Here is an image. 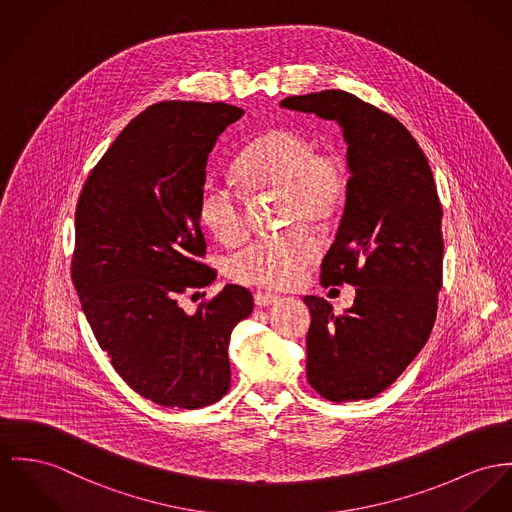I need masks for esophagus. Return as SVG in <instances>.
Instances as JSON below:
<instances>
[{
    "instance_id": "34e87169",
    "label": "esophagus",
    "mask_w": 512,
    "mask_h": 512,
    "mask_svg": "<svg viewBox=\"0 0 512 512\" xmlns=\"http://www.w3.org/2000/svg\"><path fill=\"white\" fill-rule=\"evenodd\" d=\"M253 300H255V306L267 308V306H273V304H275L276 300H278V296L271 294V292H255Z\"/></svg>"
}]
</instances>
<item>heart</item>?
I'll return each mask as SVG.
<instances>
[{
	"instance_id": "b5f03b06",
	"label": "heart",
	"mask_w": 512,
	"mask_h": 512,
	"mask_svg": "<svg viewBox=\"0 0 512 512\" xmlns=\"http://www.w3.org/2000/svg\"><path fill=\"white\" fill-rule=\"evenodd\" d=\"M234 175L251 195L280 193V222L323 226L341 210L349 173L335 152H315L314 142L288 128H273L251 142L236 159ZM198 222L218 241L239 243L247 234L241 198L224 185L206 181L197 202ZM319 247L304 228L261 237L230 263L237 282L263 288L294 286L314 263Z\"/></svg>"
}]
</instances>
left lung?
Wrapping results in <instances>:
<instances>
[{"instance_id": "8db88e82", "label": "left lung", "mask_w": 512, "mask_h": 512, "mask_svg": "<svg viewBox=\"0 0 512 512\" xmlns=\"http://www.w3.org/2000/svg\"><path fill=\"white\" fill-rule=\"evenodd\" d=\"M282 109L335 120L347 142L349 187L321 284L356 286L343 315L306 296L308 382L329 401L370 399L390 388L425 347L442 286V208L411 132L353 93L294 95Z\"/></svg>"}]
</instances>
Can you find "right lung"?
I'll list each match as a JSON object with an SVG mask.
<instances>
[{"label": "right lung", "instance_id": "right-lung-1", "mask_svg": "<svg viewBox=\"0 0 512 512\" xmlns=\"http://www.w3.org/2000/svg\"><path fill=\"white\" fill-rule=\"evenodd\" d=\"M243 117L226 103L165 101L134 118L91 171L76 208L72 280L122 380L163 407L198 409L230 390V335L253 312L226 284L197 312L179 296L210 284L197 216L218 136Z\"/></svg>", "mask_w": 512, "mask_h": 512}]
</instances>
